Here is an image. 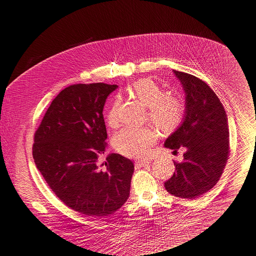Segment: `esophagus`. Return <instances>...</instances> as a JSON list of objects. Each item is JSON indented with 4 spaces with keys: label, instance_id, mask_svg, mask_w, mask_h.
<instances>
[{
    "label": "esophagus",
    "instance_id": "obj_1",
    "mask_svg": "<svg viewBox=\"0 0 256 256\" xmlns=\"http://www.w3.org/2000/svg\"><path fill=\"white\" fill-rule=\"evenodd\" d=\"M150 164L149 160H136L134 164L137 168H142V166H148Z\"/></svg>",
    "mask_w": 256,
    "mask_h": 256
}]
</instances>
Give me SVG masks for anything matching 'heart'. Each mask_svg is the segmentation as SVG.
<instances>
[{
    "mask_svg": "<svg viewBox=\"0 0 256 256\" xmlns=\"http://www.w3.org/2000/svg\"><path fill=\"white\" fill-rule=\"evenodd\" d=\"M132 94L149 108L151 122L162 130H174L181 122L184 106L182 100L173 94H164L162 88L151 79L145 78L132 84ZM119 100L116 98L107 112V122L114 126L118 122ZM156 132L150 128L126 126L113 138L115 149L128 158L146 156L156 141Z\"/></svg>",
    "mask_w": 256,
    "mask_h": 256,
    "instance_id": "heart-1",
    "label": "heart"
}]
</instances>
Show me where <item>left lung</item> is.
I'll list each match as a JSON object with an SVG mask.
<instances>
[{
	"label": "left lung",
	"instance_id": "1",
	"mask_svg": "<svg viewBox=\"0 0 256 256\" xmlns=\"http://www.w3.org/2000/svg\"><path fill=\"white\" fill-rule=\"evenodd\" d=\"M185 94V110L180 126L168 136L164 147L185 148L183 160L164 182L168 192L183 198H196L218 182L230 152V130L226 110L207 83L173 70Z\"/></svg>",
	"mask_w": 256,
	"mask_h": 256
}]
</instances>
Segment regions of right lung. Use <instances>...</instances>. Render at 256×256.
Returning <instances> with one entry per match:
<instances>
[{"label":"right lung","instance_id":"add662e5","mask_svg":"<svg viewBox=\"0 0 256 256\" xmlns=\"http://www.w3.org/2000/svg\"><path fill=\"white\" fill-rule=\"evenodd\" d=\"M117 88H66L51 102L34 140V160L50 188L68 207L92 217L113 214L130 196L132 162L110 153L98 164L107 148L103 109Z\"/></svg>","mask_w":256,"mask_h":256}]
</instances>
